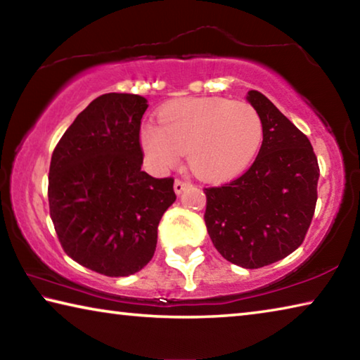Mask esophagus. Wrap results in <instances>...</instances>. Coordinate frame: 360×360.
Listing matches in <instances>:
<instances>
[{
	"instance_id": "esophagus-1",
	"label": "esophagus",
	"mask_w": 360,
	"mask_h": 360,
	"mask_svg": "<svg viewBox=\"0 0 360 360\" xmlns=\"http://www.w3.org/2000/svg\"><path fill=\"white\" fill-rule=\"evenodd\" d=\"M188 187H191V184H188V182H184V181H181V179H176L174 181V192H176V195H181Z\"/></svg>"
}]
</instances>
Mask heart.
Returning <instances> with one entry per match:
<instances>
[{"instance_id": "1", "label": "heart", "mask_w": 360, "mask_h": 360, "mask_svg": "<svg viewBox=\"0 0 360 360\" xmlns=\"http://www.w3.org/2000/svg\"><path fill=\"white\" fill-rule=\"evenodd\" d=\"M158 122L160 125H143L139 133L150 165L172 168L187 150L188 168L210 182L227 181L245 172L264 135L254 106L216 96L169 103L158 112Z\"/></svg>"}]
</instances>
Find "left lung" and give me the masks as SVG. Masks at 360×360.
<instances>
[{
	"label": "left lung",
	"instance_id": "obj_1",
	"mask_svg": "<svg viewBox=\"0 0 360 360\" xmlns=\"http://www.w3.org/2000/svg\"><path fill=\"white\" fill-rule=\"evenodd\" d=\"M246 100L264 127L252 167L238 179L205 188V222L224 259L260 268L302 245L318 200L319 167L311 143L257 90Z\"/></svg>",
	"mask_w": 360,
	"mask_h": 360
}]
</instances>
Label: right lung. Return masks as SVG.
<instances>
[{
    "label": "right lung",
    "mask_w": 360,
    "mask_h": 360,
    "mask_svg": "<svg viewBox=\"0 0 360 360\" xmlns=\"http://www.w3.org/2000/svg\"><path fill=\"white\" fill-rule=\"evenodd\" d=\"M148 100L105 94L77 115L49 169V208L65 252L105 276L149 264L158 222L174 203L173 179L141 172L139 125Z\"/></svg>",
    "instance_id": "obj_1"
}]
</instances>
